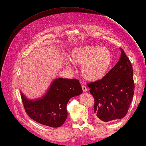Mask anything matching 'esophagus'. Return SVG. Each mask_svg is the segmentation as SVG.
<instances>
[{
    "label": "esophagus",
    "instance_id": "1",
    "mask_svg": "<svg viewBox=\"0 0 146 146\" xmlns=\"http://www.w3.org/2000/svg\"><path fill=\"white\" fill-rule=\"evenodd\" d=\"M82 90H83V92H86L87 91V88L85 85H82Z\"/></svg>",
    "mask_w": 146,
    "mask_h": 146
}]
</instances>
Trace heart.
I'll return each instance as SVG.
<instances>
[{"label":"heart","mask_w":146,"mask_h":146,"mask_svg":"<svg viewBox=\"0 0 146 146\" xmlns=\"http://www.w3.org/2000/svg\"><path fill=\"white\" fill-rule=\"evenodd\" d=\"M70 60L66 66L70 68L72 63L82 66L81 74L89 82L104 78L111 68L113 56L109 48L96 45H86L74 48L70 53Z\"/></svg>","instance_id":"heart-1"}]
</instances>
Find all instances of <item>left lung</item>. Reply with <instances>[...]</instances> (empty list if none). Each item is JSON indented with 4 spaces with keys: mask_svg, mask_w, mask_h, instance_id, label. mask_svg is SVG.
Returning <instances> with one entry per match:
<instances>
[{
    "mask_svg": "<svg viewBox=\"0 0 146 146\" xmlns=\"http://www.w3.org/2000/svg\"><path fill=\"white\" fill-rule=\"evenodd\" d=\"M118 62L100 80L87 84L94 98V112L104 122L122 119L128 111L134 94L133 71L129 58L120 48Z\"/></svg>",
    "mask_w": 146,
    "mask_h": 146,
    "instance_id": "obj_1",
    "label": "left lung"
}]
</instances>
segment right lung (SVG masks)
I'll return each mask as SVG.
<instances>
[{
    "mask_svg": "<svg viewBox=\"0 0 146 146\" xmlns=\"http://www.w3.org/2000/svg\"><path fill=\"white\" fill-rule=\"evenodd\" d=\"M82 92L77 79L56 78L41 97L30 99L21 91V95L25 111L30 118L42 125L56 128L61 127L66 120L69 100Z\"/></svg>",
    "mask_w": 146,
    "mask_h": 146,
    "instance_id": "add662e5",
    "label": "right lung"
}]
</instances>
